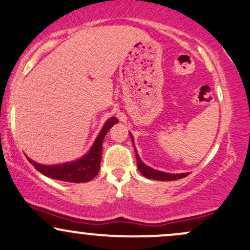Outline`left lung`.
<instances>
[{
	"label": "left lung",
	"mask_w": 250,
	"mask_h": 250,
	"mask_svg": "<svg viewBox=\"0 0 250 250\" xmlns=\"http://www.w3.org/2000/svg\"><path fill=\"white\" fill-rule=\"evenodd\" d=\"M131 141L134 142L133 135L130 134ZM136 154V163H138V168L139 171L141 172L142 175L148 178V179H154V180H161V182H171V180H177V179H182V178L188 175V173H180V174H173V173H166V172H161V171H156V169L152 168V167L147 166L146 164H144L140 159V156L135 150Z\"/></svg>",
	"instance_id": "8db88e82"
}]
</instances>
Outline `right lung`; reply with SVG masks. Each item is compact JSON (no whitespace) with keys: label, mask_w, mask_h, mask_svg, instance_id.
<instances>
[{"label":"right lung","mask_w":250,"mask_h":250,"mask_svg":"<svg viewBox=\"0 0 250 250\" xmlns=\"http://www.w3.org/2000/svg\"><path fill=\"white\" fill-rule=\"evenodd\" d=\"M119 122L116 117H111L104 123L102 130L98 134L97 139H96L95 144L90 148L89 152L85 154L83 158L78 159L76 161H71V163L60 164V165L47 166V165H40V164L34 163L29 158L28 161L32 164L40 173L47 177L52 178L56 180H62V182L68 183H85L90 182L94 179L96 175L98 174L101 165V158H102V145L103 140L105 138L106 133L109 129Z\"/></svg>","instance_id":"right-lung-1"}]
</instances>
